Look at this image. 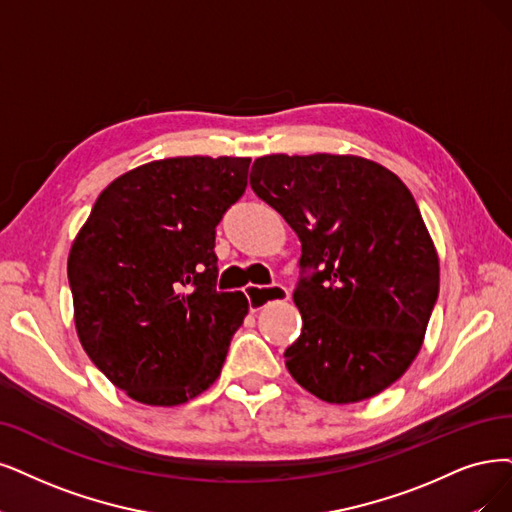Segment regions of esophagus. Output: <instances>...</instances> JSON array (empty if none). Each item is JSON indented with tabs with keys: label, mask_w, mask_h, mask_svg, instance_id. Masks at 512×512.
Masks as SVG:
<instances>
[{
	"label": "esophagus",
	"mask_w": 512,
	"mask_h": 512,
	"mask_svg": "<svg viewBox=\"0 0 512 512\" xmlns=\"http://www.w3.org/2000/svg\"><path fill=\"white\" fill-rule=\"evenodd\" d=\"M246 299H249V308L251 312H259L268 301H285L291 297V291L282 285H274V287H255L249 285L244 289Z\"/></svg>",
	"instance_id": "1"
}]
</instances>
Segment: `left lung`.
<instances>
[{
    "mask_svg": "<svg viewBox=\"0 0 512 512\" xmlns=\"http://www.w3.org/2000/svg\"><path fill=\"white\" fill-rule=\"evenodd\" d=\"M253 192L301 242L293 380L348 405L392 386L418 356L439 297V255L407 185L361 156L257 158Z\"/></svg>",
    "mask_w": 512,
    "mask_h": 512,
    "instance_id": "8db88e82",
    "label": "left lung"
}]
</instances>
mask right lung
<instances>
[{"mask_svg": "<svg viewBox=\"0 0 512 512\" xmlns=\"http://www.w3.org/2000/svg\"><path fill=\"white\" fill-rule=\"evenodd\" d=\"M249 164L183 156L132 168L103 189L71 244L80 344L137 403H187L221 373L249 301L215 287V227L244 194Z\"/></svg>", "mask_w": 512, "mask_h": 512, "instance_id": "add662e5", "label": "right lung"}]
</instances>
